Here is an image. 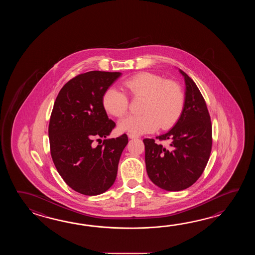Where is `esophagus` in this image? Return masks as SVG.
<instances>
[{"instance_id": "obj_1", "label": "esophagus", "mask_w": 255, "mask_h": 255, "mask_svg": "<svg viewBox=\"0 0 255 255\" xmlns=\"http://www.w3.org/2000/svg\"><path fill=\"white\" fill-rule=\"evenodd\" d=\"M128 137L131 138V139H133V138H137V137H138V135H135V134H132V133H128Z\"/></svg>"}]
</instances>
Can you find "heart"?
I'll use <instances>...</instances> for the list:
<instances>
[{
    "instance_id": "obj_1",
    "label": "heart",
    "mask_w": 255,
    "mask_h": 255,
    "mask_svg": "<svg viewBox=\"0 0 255 255\" xmlns=\"http://www.w3.org/2000/svg\"><path fill=\"white\" fill-rule=\"evenodd\" d=\"M123 87L133 98H144L139 116L120 120L119 128L135 135L149 133L158 128L168 129L176 124L184 109V93L178 83L165 80L157 74L143 72L123 82ZM104 109L114 117L127 114L129 101L125 93L110 87L104 93Z\"/></svg>"
}]
</instances>
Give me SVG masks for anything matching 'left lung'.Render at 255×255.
Masks as SVG:
<instances>
[{"label": "left lung", "instance_id": "left-lung-1", "mask_svg": "<svg viewBox=\"0 0 255 255\" xmlns=\"http://www.w3.org/2000/svg\"><path fill=\"white\" fill-rule=\"evenodd\" d=\"M184 109L179 120L159 141L169 140L163 146L153 138L143 139L146 173L152 182L168 191L185 190L201 176L210 158L212 146L211 117L206 102L194 81L185 72Z\"/></svg>", "mask_w": 255, "mask_h": 255}]
</instances>
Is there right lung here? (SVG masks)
Wrapping results in <instances>:
<instances>
[{"instance_id":"add662e5","label":"right lung","mask_w":255,"mask_h":255,"mask_svg":"<svg viewBox=\"0 0 255 255\" xmlns=\"http://www.w3.org/2000/svg\"><path fill=\"white\" fill-rule=\"evenodd\" d=\"M120 72L90 71L67 82L54 102L49 122L54 166L71 189L84 195L101 194L114 184L120 156L128 138L123 134L104 139L116 127L104 109V93Z\"/></svg>"}]
</instances>
